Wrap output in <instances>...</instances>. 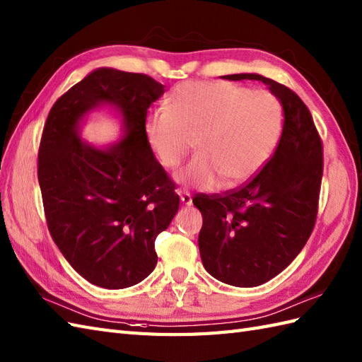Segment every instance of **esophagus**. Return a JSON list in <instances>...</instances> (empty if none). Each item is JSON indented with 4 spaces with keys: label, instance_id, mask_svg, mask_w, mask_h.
<instances>
[{
    "label": "esophagus",
    "instance_id": "34e87169",
    "mask_svg": "<svg viewBox=\"0 0 362 362\" xmlns=\"http://www.w3.org/2000/svg\"><path fill=\"white\" fill-rule=\"evenodd\" d=\"M179 194H180V200H182V204H183V205L189 206V205L192 204V197H191V194H189L188 191H180Z\"/></svg>",
    "mask_w": 362,
    "mask_h": 362
}]
</instances>
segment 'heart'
<instances>
[{
    "mask_svg": "<svg viewBox=\"0 0 362 362\" xmlns=\"http://www.w3.org/2000/svg\"><path fill=\"white\" fill-rule=\"evenodd\" d=\"M168 109L145 123L149 148L166 170H177L196 143L197 156L177 180L197 189L239 187L270 160L279 143L284 109L274 94L228 81H187Z\"/></svg>",
    "mask_w": 362,
    "mask_h": 362,
    "instance_id": "heart-1",
    "label": "heart"
}]
</instances>
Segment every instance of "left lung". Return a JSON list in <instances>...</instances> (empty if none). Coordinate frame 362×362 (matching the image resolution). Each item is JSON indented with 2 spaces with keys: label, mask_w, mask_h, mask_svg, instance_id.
<instances>
[{
  "label": "left lung",
  "mask_w": 362,
  "mask_h": 362,
  "mask_svg": "<svg viewBox=\"0 0 362 362\" xmlns=\"http://www.w3.org/2000/svg\"><path fill=\"white\" fill-rule=\"evenodd\" d=\"M284 107V128L270 160L253 179L222 194H196L202 213L200 257L206 272L234 287H256L285 270L312 234L324 171L322 140L295 90L257 74Z\"/></svg>",
  "instance_id": "obj_1"
}]
</instances>
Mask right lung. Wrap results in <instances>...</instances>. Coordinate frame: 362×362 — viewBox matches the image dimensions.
<instances>
[{"label": "right lung", "mask_w": 362, "mask_h": 362, "mask_svg": "<svg viewBox=\"0 0 362 362\" xmlns=\"http://www.w3.org/2000/svg\"><path fill=\"white\" fill-rule=\"evenodd\" d=\"M165 86L146 74L97 69L57 100L38 149V182L47 228L78 274L120 290L154 270V242L180 205L175 183L149 148L148 107ZM112 103L127 137L106 151L83 144L76 124L90 107Z\"/></svg>", "instance_id": "1"}]
</instances>
